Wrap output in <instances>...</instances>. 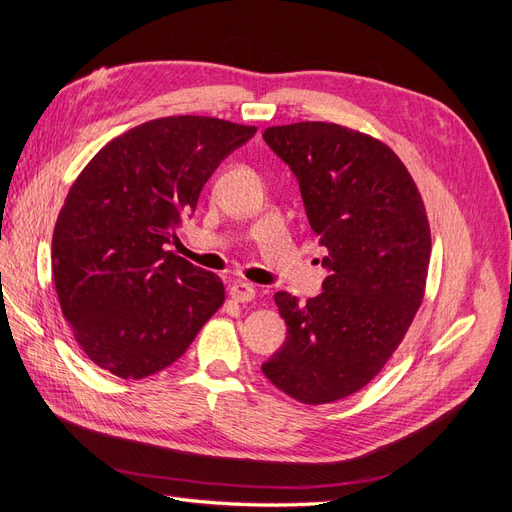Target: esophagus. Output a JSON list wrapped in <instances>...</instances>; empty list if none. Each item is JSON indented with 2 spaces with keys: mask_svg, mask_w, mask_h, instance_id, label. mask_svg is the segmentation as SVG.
I'll return each instance as SVG.
<instances>
[{
  "mask_svg": "<svg viewBox=\"0 0 512 512\" xmlns=\"http://www.w3.org/2000/svg\"><path fill=\"white\" fill-rule=\"evenodd\" d=\"M230 297H232V301H237V303H252L256 299V290L250 284L237 282V284L230 286Z\"/></svg>",
  "mask_w": 512,
  "mask_h": 512,
  "instance_id": "1",
  "label": "esophagus"
}]
</instances>
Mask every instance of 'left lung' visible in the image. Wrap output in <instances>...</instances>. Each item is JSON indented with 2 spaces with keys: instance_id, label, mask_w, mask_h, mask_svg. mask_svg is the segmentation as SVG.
Returning <instances> with one entry per match:
<instances>
[{
  "instance_id": "8db88e82",
  "label": "left lung",
  "mask_w": 512,
  "mask_h": 512,
  "mask_svg": "<svg viewBox=\"0 0 512 512\" xmlns=\"http://www.w3.org/2000/svg\"><path fill=\"white\" fill-rule=\"evenodd\" d=\"M262 138L297 175L331 271L303 305L275 292L288 335L262 371L301 404H333L380 374L423 303L431 256L425 203L406 164L371 134L299 121L271 126Z\"/></svg>"
}]
</instances>
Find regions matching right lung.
<instances>
[{
	"mask_svg": "<svg viewBox=\"0 0 512 512\" xmlns=\"http://www.w3.org/2000/svg\"><path fill=\"white\" fill-rule=\"evenodd\" d=\"M256 130L200 115L151 119L106 143L74 179L51 269L61 314L100 369L123 380L162 371L224 305L220 277L166 243L213 170Z\"/></svg>",
	"mask_w": 512,
	"mask_h": 512,
	"instance_id": "obj_1",
	"label": "right lung"
}]
</instances>
